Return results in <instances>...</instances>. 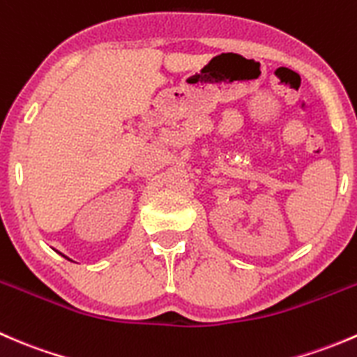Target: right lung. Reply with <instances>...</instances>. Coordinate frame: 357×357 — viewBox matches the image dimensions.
<instances>
[{"instance_id":"obj_1","label":"right lung","mask_w":357,"mask_h":357,"mask_svg":"<svg viewBox=\"0 0 357 357\" xmlns=\"http://www.w3.org/2000/svg\"><path fill=\"white\" fill-rule=\"evenodd\" d=\"M59 254H60V252H59ZM60 255H63V254H60ZM63 257H66V259H68V257H67V255H63ZM68 261H70V259H68Z\"/></svg>"}]
</instances>
